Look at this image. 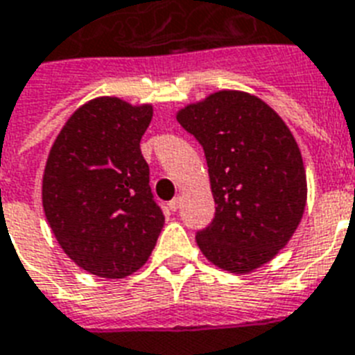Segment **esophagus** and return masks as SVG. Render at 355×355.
I'll use <instances>...</instances> for the list:
<instances>
[{"mask_svg":"<svg viewBox=\"0 0 355 355\" xmlns=\"http://www.w3.org/2000/svg\"><path fill=\"white\" fill-rule=\"evenodd\" d=\"M180 202H182V200H180V197H177V198H173L171 202L168 204L169 206V209H171V211H177L178 207H180Z\"/></svg>","mask_w":355,"mask_h":355,"instance_id":"obj_1","label":"esophagus"}]
</instances>
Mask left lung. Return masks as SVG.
Masks as SVG:
<instances>
[{"label":"left lung","instance_id":"8db88e82","mask_svg":"<svg viewBox=\"0 0 355 355\" xmlns=\"http://www.w3.org/2000/svg\"><path fill=\"white\" fill-rule=\"evenodd\" d=\"M178 123L206 155L215 217L197 232L213 264L246 273L272 261L301 223L306 175L281 116L252 94L220 91L187 105Z\"/></svg>","mask_w":355,"mask_h":355}]
</instances>
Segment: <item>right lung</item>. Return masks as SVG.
<instances>
[{"label": "right lung", "instance_id": "right-lung-1", "mask_svg": "<svg viewBox=\"0 0 355 355\" xmlns=\"http://www.w3.org/2000/svg\"><path fill=\"white\" fill-rule=\"evenodd\" d=\"M151 105L96 98L69 118L49 153L43 209L63 252L98 277L146 264L164 227L140 140Z\"/></svg>", "mask_w": 355, "mask_h": 355}]
</instances>
